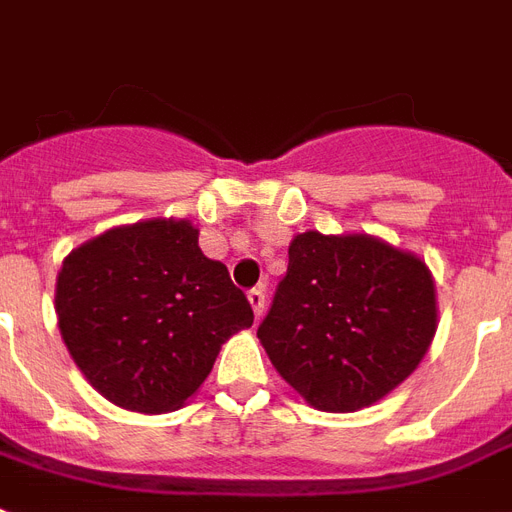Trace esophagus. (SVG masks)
Instances as JSON below:
<instances>
[{"mask_svg": "<svg viewBox=\"0 0 512 512\" xmlns=\"http://www.w3.org/2000/svg\"><path fill=\"white\" fill-rule=\"evenodd\" d=\"M247 298H249V306H252V311H255V317L257 319L263 317V311H265V287L263 284H260V287H255V290H249Z\"/></svg>", "mask_w": 512, "mask_h": 512, "instance_id": "34e87169", "label": "esophagus"}]
</instances>
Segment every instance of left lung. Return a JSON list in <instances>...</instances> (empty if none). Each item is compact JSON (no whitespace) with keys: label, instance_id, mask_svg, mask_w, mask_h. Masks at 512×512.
<instances>
[{"label":"left lung","instance_id":"8db88e82","mask_svg":"<svg viewBox=\"0 0 512 512\" xmlns=\"http://www.w3.org/2000/svg\"><path fill=\"white\" fill-rule=\"evenodd\" d=\"M435 327V282L419 257L365 233L308 230L292 239L257 338L306 403L349 413L403 384Z\"/></svg>","mask_w":512,"mask_h":512}]
</instances>
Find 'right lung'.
<instances>
[{
  "label": "right lung",
  "mask_w": 512,
  "mask_h": 512,
  "mask_svg": "<svg viewBox=\"0 0 512 512\" xmlns=\"http://www.w3.org/2000/svg\"><path fill=\"white\" fill-rule=\"evenodd\" d=\"M58 330L77 368L126 411H177L220 346L252 327L247 295L201 252L187 220H147L85 241L56 282Z\"/></svg>",
  "instance_id": "right-lung-1"
}]
</instances>
